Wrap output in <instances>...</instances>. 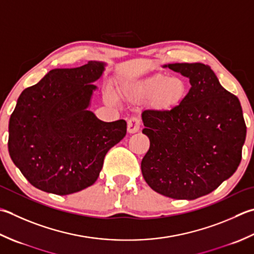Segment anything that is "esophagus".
<instances>
[{"mask_svg":"<svg viewBox=\"0 0 254 254\" xmlns=\"http://www.w3.org/2000/svg\"><path fill=\"white\" fill-rule=\"evenodd\" d=\"M140 126H141V121L140 119L136 117H132L127 120V132L128 133H136L138 130H140Z\"/></svg>","mask_w":254,"mask_h":254,"instance_id":"34e87169","label":"esophagus"}]
</instances>
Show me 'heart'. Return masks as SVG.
I'll return each instance as SVG.
<instances>
[{
  "label": "heart",
  "mask_w": 254,
  "mask_h": 254,
  "mask_svg": "<svg viewBox=\"0 0 254 254\" xmlns=\"http://www.w3.org/2000/svg\"><path fill=\"white\" fill-rule=\"evenodd\" d=\"M122 92L137 100L151 99L153 108L167 110L184 100L187 94V83L181 77L156 74L141 82L126 84Z\"/></svg>",
  "instance_id": "heart-1"
}]
</instances>
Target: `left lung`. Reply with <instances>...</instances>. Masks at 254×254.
Returning <instances> with one entry per match:
<instances>
[{
  "label": "left lung",
  "mask_w": 254,
  "mask_h": 254,
  "mask_svg": "<svg viewBox=\"0 0 254 254\" xmlns=\"http://www.w3.org/2000/svg\"><path fill=\"white\" fill-rule=\"evenodd\" d=\"M166 67L187 77L191 87L170 110L142 113L150 150L141 170L153 190L192 200L215 190L237 171L247 127L239 99L221 86L208 64Z\"/></svg>",
  "instance_id": "left-lung-1"
}]
</instances>
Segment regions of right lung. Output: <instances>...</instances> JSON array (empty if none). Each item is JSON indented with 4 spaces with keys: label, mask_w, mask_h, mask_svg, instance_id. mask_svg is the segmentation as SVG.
Listing matches in <instances>:
<instances>
[{
    "label": "right lung",
    "mask_w": 254,
    "mask_h": 254,
    "mask_svg": "<svg viewBox=\"0 0 254 254\" xmlns=\"http://www.w3.org/2000/svg\"><path fill=\"white\" fill-rule=\"evenodd\" d=\"M106 64L53 69L23 90L8 123V152L34 187L69 195L98 180L108 151L127 134V122H103L89 111L93 82Z\"/></svg>",
    "instance_id": "add662e5"
}]
</instances>
